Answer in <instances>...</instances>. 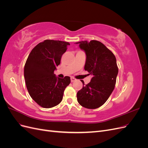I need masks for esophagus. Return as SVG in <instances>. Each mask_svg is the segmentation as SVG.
Segmentation results:
<instances>
[{
	"label": "esophagus",
	"mask_w": 148,
	"mask_h": 148,
	"mask_svg": "<svg viewBox=\"0 0 148 148\" xmlns=\"http://www.w3.org/2000/svg\"><path fill=\"white\" fill-rule=\"evenodd\" d=\"M71 82H75L76 80V78H73V77H71Z\"/></svg>",
	"instance_id": "34e87169"
}]
</instances>
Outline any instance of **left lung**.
I'll use <instances>...</instances> for the list:
<instances>
[{
	"label": "left lung",
	"instance_id": "left-lung-1",
	"mask_svg": "<svg viewBox=\"0 0 148 148\" xmlns=\"http://www.w3.org/2000/svg\"><path fill=\"white\" fill-rule=\"evenodd\" d=\"M80 49L86 53L84 70L92 75L91 82L77 92V101L85 108L95 109L102 106L114 89L118 75L116 58L102 42L91 40L79 41Z\"/></svg>",
	"mask_w": 148,
	"mask_h": 148
}]
</instances>
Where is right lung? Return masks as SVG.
I'll use <instances>...</instances> for the list:
<instances>
[{
  "instance_id": "obj_1",
  "label": "right lung",
  "mask_w": 148,
  "mask_h": 148,
  "mask_svg": "<svg viewBox=\"0 0 148 148\" xmlns=\"http://www.w3.org/2000/svg\"><path fill=\"white\" fill-rule=\"evenodd\" d=\"M69 42L47 39L31 51L25 65L24 77L31 98L44 108L57 106L63 99L70 77L60 78L53 71L60 64Z\"/></svg>"
}]
</instances>
